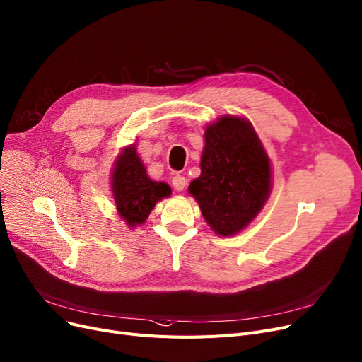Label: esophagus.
Listing matches in <instances>:
<instances>
[{"label":"esophagus","instance_id":"34e87169","mask_svg":"<svg viewBox=\"0 0 362 362\" xmlns=\"http://www.w3.org/2000/svg\"><path fill=\"white\" fill-rule=\"evenodd\" d=\"M185 184H187V181L182 175H175L172 178V187L175 192H182L185 189Z\"/></svg>","mask_w":362,"mask_h":362}]
</instances>
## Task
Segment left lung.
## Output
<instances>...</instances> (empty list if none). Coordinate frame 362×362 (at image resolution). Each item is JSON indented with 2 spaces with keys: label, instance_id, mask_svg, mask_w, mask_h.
Instances as JSON below:
<instances>
[{
  "label": "left lung",
  "instance_id": "left-lung-1",
  "mask_svg": "<svg viewBox=\"0 0 362 362\" xmlns=\"http://www.w3.org/2000/svg\"><path fill=\"white\" fill-rule=\"evenodd\" d=\"M200 175L189 185L215 235L247 228L272 192V163L251 122L226 114L206 126Z\"/></svg>",
  "mask_w": 362,
  "mask_h": 362
}]
</instances>
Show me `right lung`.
I'll return each mask as SVG.
<instances>
[{
  "label": "right lung",
  "instance_id": "right-lung-1",
  "mask_svg": "<svg viewBox=\"0 0 362 362\" xmlns=\"http://www.w3.org/2000/svg\"><path fill=\"white\" fill-rule=\"evenodd\" d=\"M110 178L117 214L131 228L146 223L157 202L172 193L166 182L148 177L147 168L136 151V144L122 148L112 163Z\"/></svg>",
  "mask_w": 362,
  "mask_h": 362
}]
</instances>
